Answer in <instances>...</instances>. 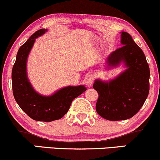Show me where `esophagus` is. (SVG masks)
<instances>
[{
  "mask_svg": "<svg viewBox=\"0 0 160 160\" xmlns=\"http://www.w3.org/2000/svg\"><path fill=\"white\" fill-rule=\"evenodd\" d=\"M94 78H95V76H94V74H87L86 77V83L88 86H92L93 82H94Z\"/></svg>",
  "mask_w": 160,
  "mask_h": 160,
  "instance_id": "34e87169",
  "label": "esophagus"
}]
</instances>
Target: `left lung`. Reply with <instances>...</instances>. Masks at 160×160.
Here are the masks:
<instances>
[{
	"label": "left lung",
	"instance_id": "8db88e82",
	"mask_svg": "<svg viewBox=\"0 0 160 160\" xmlns=\"http://www.w3.org/2000/svg\"><path fill=\"white\" fill-rule=\"evenodd\" d=\"M121 43L122 47L108 56L107 65L117 66L123 62L127 69L108 82L96 80L93 86L99 95L97 112L112 121L134 117L149 93L150 69L142 50L128 32H122Z\"/></svg>",
	"mask_w": 160,
	"mask_h": 160
}]
</instances>
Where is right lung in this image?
Segmentation results:
<instances>
[{
    "instance_id": "obj_1",
    "label": "right lung",
    "mask_w": 160,
    "mask_h": 160,
    "mask_svg": "<svg viewBox=\"0 0 160 160\" xmlns=\"http://www.w3.org/2000/svg\"><path fill=\"white\" fill-rule=\"evenodd\" d=\"M46 32L42 29L32 35L18 50L12 72L13 95L22 110L34 120L51 122L68 112L74 98L86 90L84 86H68L52 96H42L33 89L26 74V60L35 39Z\"/></svg>"
}]
</instances>
